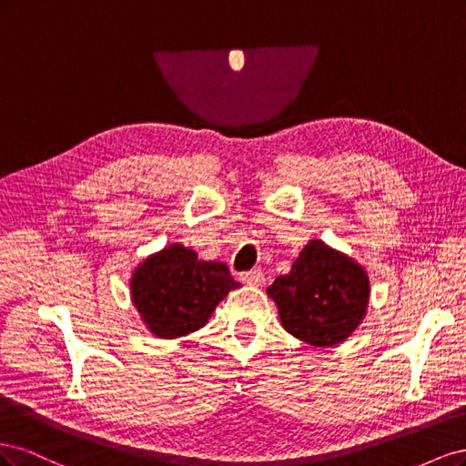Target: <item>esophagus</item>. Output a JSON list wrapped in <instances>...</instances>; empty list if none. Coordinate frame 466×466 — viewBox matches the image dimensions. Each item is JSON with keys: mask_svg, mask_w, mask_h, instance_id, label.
I'll list each match as a JSON object with an SVG mask.
<instances>
[{"mask_svg": "<svg viewBox=\"0 0 466 466\" xmlns=\"http://www.w3.org/2000/svg\"><path fill=\"white\" fill-rule=\"evenodd\" d=\"M241 281L247 286H262L264 281V274L260 268H257V270H250V272H243L241 274Z\"/></svg>", "mask_w": 466, "mask_h": 466, "instance_id": "esophagus-1", "label": "esophagus"}]
</instances>
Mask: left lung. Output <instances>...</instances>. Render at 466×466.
<instances>
[{
	"instance_id": "obj_1",
	"label": "left lung",
	"mask_w": 466,
	"mask_h": 466,
	"mask_svg": "<svg viewBox=\"0 0 466 466\" xmlns=\"http://www.w3.org/2000/svg\"><path fill=\"white\" fill-rule=\"evenodd\" d=\"M278 307L279 322L291 336L317 348L342 344L370 305V276L344 252L311 238L266 289Z\"/></svg>"
}]
</instances>
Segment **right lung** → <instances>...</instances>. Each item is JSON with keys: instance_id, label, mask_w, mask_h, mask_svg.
Wrapping results in <instances>:
<instances>
[{"instance_id": "add662e5", "label": "right lung", "mask_w": 466, "mask_h": 466, "mask_svg": "<svg viewBox=\"0 0 466 466\" xmlns=\"http://www.w3.org/2000/svg\"><path fill=\"white\" fill-rule=\"evenodd\" d=\"M241 288L225 262L202 260L198 252L171 243L136 266L132 303L147 330L165 340L202 329L231 289Z\"/></svg>"}]
</instances>
